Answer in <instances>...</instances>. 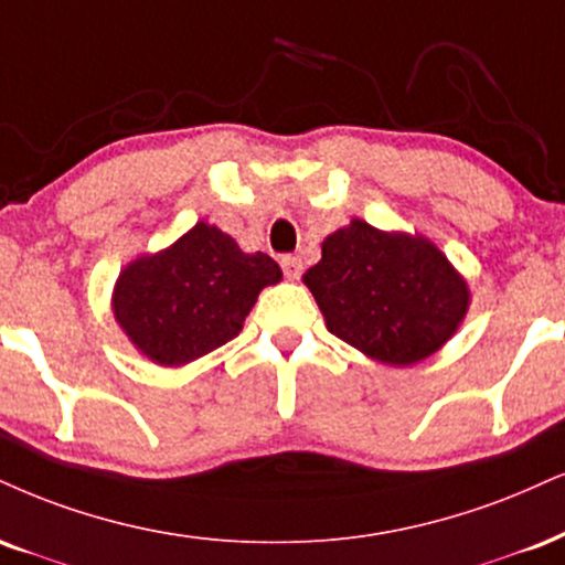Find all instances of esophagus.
<instances>
[{
	"label": "esophagus",
	"instance_id": "34e87169",
	"mask_svg": "<svg viewBox=\"0 0 565 565\" xmlns=\"http://www.w3.org/2000/svg\"><path fill=\"white\" fill-rule=\"evenodd\" d=\"M281 268H284V276H287L289 281H297V278L302 276V260L297 255L281 257Z\"/></svg>",
	"mask_w": 565,
	"mask_h": 565
}]
</instances>
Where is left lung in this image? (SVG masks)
I'll list each match as a JSON object with an SVG mask.
<instances>
[{"mask_svg": "<svg viewBox=\"0 0 565 565\" xmlns=\"http://www.w3.org/2000/svg\"><path fill=\"white\" fill-rule=\"evenodd\" d=\"M305 284L331 334L386 365H413L447 342L468 310V287L424 236L384 234L365 221L326 236Z\"/></svg>", "mask_w": 565, "mask_h": 565, "instance_id": "obj_1", "label": "left lung"}]
</instances>
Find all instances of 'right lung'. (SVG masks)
I'll list each match as a JSON object with an SVG mask.
<instances>
[{
  "label": "right lung",
  "mask_w": 565,
  "mask_h": 565,
  "mask_svg": "<svg viewBox=\"0 0 565 565\" xmlns=\"http://www.w3.org/2000/svg\"><path fill=\"white\" fill-rule=\"evenodd\" d=\"M278 281L274 257L242 253L221 228L196 223L173 247L128 265L113 308L149 360L183 365L239 334L260 289Z\"/></svg>",
  "instance_id": "obj_1"
}]
</instances>
